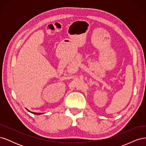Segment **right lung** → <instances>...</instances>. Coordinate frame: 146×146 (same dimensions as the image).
<instances>
[{
  "label": "right lung",
  "instance_id": "add662e5",
  "mask_svg": "<svg viewBox=\"0 0 146 146\" xmlns=\"http://www.w3.org/2000/svg\"><path fill=\"white\" fill-rule=\"evenodd\" d=\"M33 113V114H41V113Z\"/></svg>",
  "mask_w": 146,
  "mask_h": 146
}]
</instances>
